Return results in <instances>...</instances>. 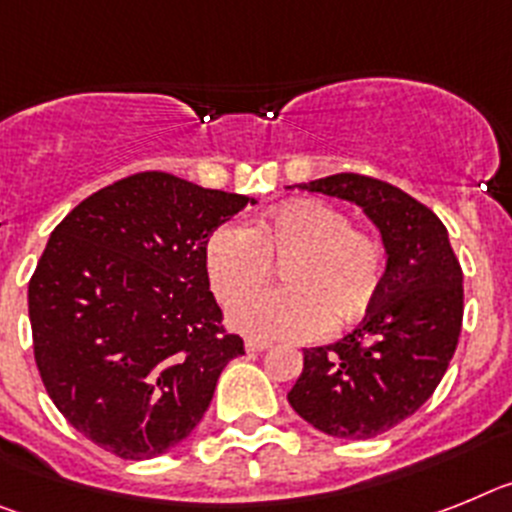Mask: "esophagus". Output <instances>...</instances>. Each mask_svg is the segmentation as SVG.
I'll use <instances>...</instances> for the list:
<instances>
[{
  "mask_svg": "<svg viewBox=\"0 0 512 512\" xmlns=\"http://www.w3.org/2000/svg\"><path fill=\"white\" fill-rule=\"evenodd\" d=\"M270 348V342H265V340H255V337H247V340H244V350H247V353H262V350H268Z\"/></svg>",
  "mask_w": 512,
  "mask_h": 512,
  "instance_id": "1",
  "label": "esophagus"
}]
</instances>
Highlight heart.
<instances>
[{"label": "heart", "instance_id": "b5f03b06", "mask_svg": "<svg viewBox=\"0 0 512 512\" xmlns=\"http://www.w3.org/2000/svg\"><path fill=\"white\" fill-rule=\"evenodd\" d=\"M206 273L239 332L260 340H309L332 324L345 327L366 314L384 286V247L355 229L342 208L293 201L262 216L255 229L221 224L206 239ZM284 262L286 287L247 297Z\"/></svg>", "mask_w": 512, "mask_h": 512}]
</instances>
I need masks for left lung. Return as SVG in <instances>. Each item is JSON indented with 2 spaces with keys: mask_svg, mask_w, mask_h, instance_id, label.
<instances>
[{
  "mask_svg": "<svg viewBox=\"0 0 512 512\" xmlns=\"http://www.w3.org/2000/svg\"><path fill=\"white\" fill-rule=\"evenodd\" d=\"M361 206L381 231L386 273L366 319L332 345L304 350L288 402L332 438L366 441L428 402L459 345L464 273L443 221L412 195L366 175L299 185Z\"/></svg>",
  "mask_w": 512,
  "mask_h": 512,
  "instance_id": "left-lung-1",
  "label": "left lung"
}]
</instances>
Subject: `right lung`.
<instances>
[{
	"mask_svg": "<svg viewBox=\"0 0 512 512\" xmlns=\"http://www.w3.org/2000/svg\"><path fill=\"white\" fill-rule=\"evenodd\" d=\"M255 198L139 172L53 229L28 286L35 366L61 415L121 459H154L206 415L226 363L206 239Z\"/></svg>",
	"mask_w": 512,
	"mask_h": 512,
	"instance_id": "obj_1",
	"label": "right lung"
}]
</instances>
